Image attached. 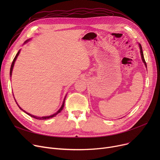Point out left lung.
<instances>
[{
	"instance_id": "8db88e82",
	"label": "left lung",
	"mask_w": 160,
	"mask_h": 160,
	"mask_svg": "<svg viewBox=\"0 0 160 160\" xmlns=\"http://www.w3.org/2000/svg\"><path fill=\"white\" fill-rule=\"evenodd\" d=\"M139 48H140V53H141V58H142V62H143V63H145L146 67H147V63H146V62L145 60V58H144V56H143V52H142V47L140 44H139Z\"/></svg>"
}]
</instances>
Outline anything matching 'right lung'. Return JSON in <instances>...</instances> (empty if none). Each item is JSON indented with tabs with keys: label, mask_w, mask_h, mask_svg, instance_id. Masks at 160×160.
<instances>
[{
	"label": "right lung",
	"mask_w": 160,
	"mask_h": 160,
	"mask_svg": "<svg viewBox=\"0 0 160 160\" xmlns=\"http://www.w3.org/2000/svg\"><path fill=\"white\" fill-rule=\"evenodd\" d=\"M29 41V39L28 40H27V41H25V43H27V41ZM19 53H20V50H19L18 51V54H16V56H15V57L14 58V59H13V62H12V65H11V68H10V77H12V71H13V66H14V63H15V60H16V59H17V58H18V56H19ZM65 98H66V96L65 97V98H64V100H63V104H62V106H61V108H60V110H59L56 113H54V114H53V115H50V116H46V117H37V116H34V115H32V114H30V113H27V112H25L24 110H23L18 105V104L17 103V102H16V100H15V102H16V103H17V104H18V107L21 109V110H22L24 112H25L27 114H28V115H30V117H33V118H35V119H39V120H45V119H50V118H52V117H55L57 114H58L59 113H60L61 112H62V110H63V107H64V104H65ZM14 99H15V98H14Z\"/></svg>",
	"instance_id": "obj_1"
}]
</instances>
